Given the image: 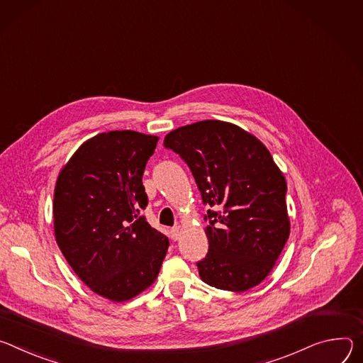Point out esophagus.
I'll return each mask as SVG.
<instances>
[{
	"instance_id": "34e87169",
	"label": "esophagus",
	"mask_w": 363,
	"mask_h": 363,
	"mask_svg": "<svg viewBox=\"0 0 363 363\" xmlns=\"http://www.w3.org/2000/svg\"><path fill=\"white\" fill-rule=\"evenodd\" d=\"M179 236H180V226H173V228H172V238H173L174 240H177Z\"/></svg>"
}]
</instances>
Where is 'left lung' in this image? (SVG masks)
I'll list each match as a JSON object with an SVG mask.
<instances>
[{
	"mask_svg": "<svg viewBox=\"0 0 363 363\" xmlns=\"http://www.w3.org/2000/svg\"><path fill=\"white\" fill-rule=\"evenodd\" d=\"M189 166L203 205L209 250L197 262L206 284L247 291L269 274L289 235L287 183L265 145L223 121L180 127L164 138Z\"/></svg>",
	"mask_w": 363,
	"mask_h": 363,
	"instance_id": "1",
	"label": "left lung"
}]
</instances>
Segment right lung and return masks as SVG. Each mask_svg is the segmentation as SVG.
Wrapping results in <instances>:
<instances>
[{"label": "right lung", "mask_w": 363, "mask_h": 363, "mask_svg": "<svg viewBox=\"0 0 363 363\" xmlns=\"http://www.w3.org/2000/svg\"><path fill=\"white\" fill-rule=\"evenodd\" d=\"M158 137L108 131L80 147L60 172L53 200L57 245L76 275L96 294L125 301L150 287L169 238L140 212L143 186Z\"/></svg>", "instance_id": "obj_1"}]
</instances>
